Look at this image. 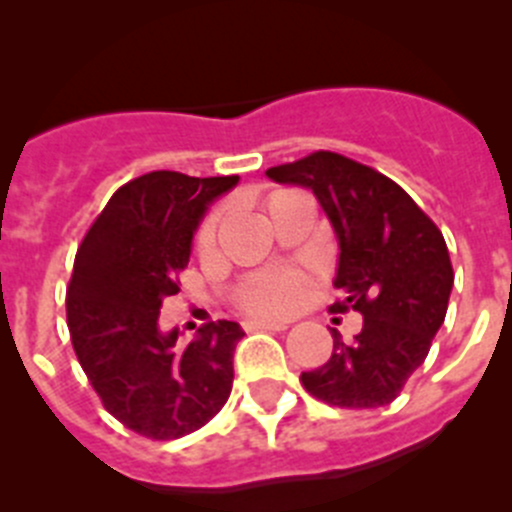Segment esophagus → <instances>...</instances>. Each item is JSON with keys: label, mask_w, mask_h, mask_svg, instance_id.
Wrapping results in <instances>:
<instances>
[{"label": "esophagus", "mask_w": 512, "mask_h": 512, "mask_svg": "<svg viewBox=\"0 0 512 512\" xmlns=\"http://www.w3.org/2000/svg\"><path fill=\"white\" fill-rule=\"evenodd\" d=\"M287 323H269V320H256V323H248L246 330H287Z\"/></svg>", "instance_id": "obj_1"}]
</instances>
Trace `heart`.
Segmentation results:
<instances>
[{
	"label": "heart",
	"instance_id": "heart-1",
	"mask_svg": "<svg viewBox=\"0 0 512 512\" xmlns=\"http://www.w3.org/2000/svg\"><path fill=\"white\" fill-rule=\"evenodd\" d=\"M217 225H220V215L217 212H212V215H207L202 220L200 230H197V241H194L202 253H207L215 246ZM305 289L307 284L300 271L269 269L261 271V274H256V277H251L243 284L241 292H238V305H241L243 312L253 315V318H284V315H289V312H295L300 307L302 297H305Z\"/></svg>",
	"mask_w": 512,
	"mask_h": 512
}]
</instances>
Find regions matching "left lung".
<instances>
[{
    "instance_id": "1",
    "label": "left lung",
    "mask_w": 512,
    "mask_h": 512,
    "mask_svg": "<svg viewBox=\"0 0 512 512\" xmlns=\"http://www.w3.org/2000/svg\"><path fill=\"white\" fill-rule=\"evenodd\" d=\"M266 176L318 197L341 248L333 282L341 300L330 310L364 315L354 341L330 328L333 354L302 372V387L336 408L390 405L446 318L454 269L441 230L390 176L341 153L315 151Z\"/></svg>"
}]
</instances>
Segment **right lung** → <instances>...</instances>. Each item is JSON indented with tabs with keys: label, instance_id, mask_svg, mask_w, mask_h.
Wrapping results in <instances>:
<instances>
[{
	"label": "right lung",
	"instance_id": "1",
	"mask_svg": "<svg viewBox=\"0 0 512 512\" xmlns=\"http://www.w3.org/2000/svg\"><path fill=\"white\" fill-rule=\"evenodd\" d=\"M238 176L151 171L122 184L87 230L66 289L76 359L125 428L171 441L210 423L230 397L241 325H202L189 346L161 333L158 312L179 292L194 230Z\"/></svg>",
	"mask_w": 512,
	"mask_h": 512
}]
</instances>
